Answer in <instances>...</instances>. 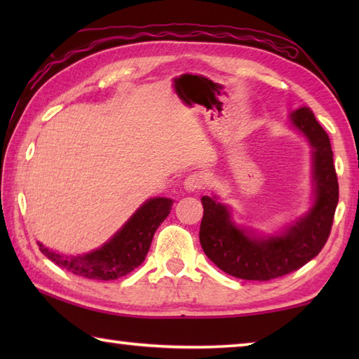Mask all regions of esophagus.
<instances>
[{
  "label": "esophagus",
  "mask_w": 359,
  "mask_h": 359,
  "mask_svg": "<svg viewBox=\"0 0 359 359\" xmlns=\"http://www.w3.org/2000/svg\"><path fill=\"white\" fill-rule=\"evenodd\" d=\"M204 185H205V179H204V175L199 172L188 174L185 177V182H184V187L187 191H199V190H203Z\"/></svg>",
  "instance_id": "obj_1"
}]
</instances>
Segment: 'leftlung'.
Segmentation results:
<instances>
[{"label":"left lung","instance_id":"1","mask_svg":"<svg viewBox=\"0 0 359 359\" xmlns=\"http://www.w3.org/2000/svg\"><path fill=\"white\" fill-rule=\"evenodd\" d=\"M291 121L312 145L315 201L307 215L280 234L258 238L252 231L236 226L226 205L215 196L201 198V247L212 263L233 277L266 282L287 276L317 257L330 238L339 201L330 137L309 107L294 111Z\"/></svg>","mask_w":359,"mask_h":359}]
</instances>
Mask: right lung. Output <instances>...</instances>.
Returning <instances> with one entry per match:
<instances>
[{
  "instance_id": "obj_1",
  "label": "right lung",
  "mask_w": 359,
  "mask_h": 359,
  "mask_svg": "<svg viewBox=\"0 0 359 359\" xmlns=\"http://www.w3.org/2000/svg\"><path fill=\"white\" fill-rule=\"evenodd\" d=\"M172 208V199L151 198L139 208L118 233L98 250L85 255H63L39 244V250L57 266L79 277L93 280H115L137 266L147 257L155 231L165 222Z\"/></svg>"
}]
</instances>
